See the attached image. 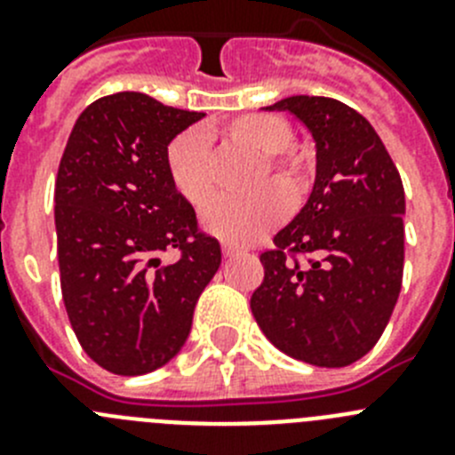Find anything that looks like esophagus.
<instances>
[{"label": "esophagus", "mask_w": 455, "mask_h": 455, "mask_svg": "<svg viewBox=\"0 0 455 455\" xmlns=\"http://www.w3.org/2000/svg\"><path fill=\"white\" fill-rule=\"evenodd\" d=\"M239 252H241V248L232 246V243H223V255L225 257H235V255H239Z\"/></svg>", "instance_id": "obj_1"}]
</instances>
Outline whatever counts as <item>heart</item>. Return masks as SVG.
I'll return each instance as SVG.
<instances>
[{
	"label": "heart",
	"mask_w": 455,
	"mask_h": 455,
	"mask_svg": "<svg viewBox=\"0 0 455 455\" xmlns=\"http://www.w3.org/2000/svg\"><path fill=\"white\" fill-rule=\"evenodd\" d=\"M220 136L230 146L259 155L251 187L263 188L248 198H216L203 212L209 235L241 246L283 220L287 196L291 200L303 198L312 184V162L300 148L291 146L293 130L283 116H236L223 124ZM166 171L175 191L193 207L204 204L214 193L209 143L200 132H184L168 143Z\"/></svg>",
	"instance_id": "heart-1"
}]
</instances>
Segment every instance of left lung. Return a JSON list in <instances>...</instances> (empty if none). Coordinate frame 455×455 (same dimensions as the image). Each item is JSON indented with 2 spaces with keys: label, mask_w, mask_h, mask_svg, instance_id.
Here are the masks:
<instances>
[{
  "label": "left lung",
  "mask_w": 455,
  "mask_h": 455,
  "mask_svg": "<svg viewBox=\"0 0 455 455\" xmlns=\"http://www.w3.org/2000/svg\"><path fill=\"white\" fill-rule=\"evenodd\" d=\"M316 146L307 203L259 255L252 316L273 347L315 367H348L383 335L403 280L405 193L369 120L339 100L293 95ZM306 257V262L299 259Z\"/></svg>",
  "instance_id": "1"
}]
</instances>
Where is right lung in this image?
<instances>
[{
  "label": "right lung",
  "mask_w": 455,
  "mask_h": 455,
  "mask_svg": "<svg viewBox=\"0 0 455 455\" xmlns=\"http://www.w3.org/2000/svg\"><path fill=\"white\" fill-rule=\"evenodd\" d=\"M204 114L116 92L88 104L59 164L54 223L68 319L92 363L140 376L184 347L220 246L175 191L166 150ZM175 247L180 257L161 264Z\"/></svg>",
  "instance_id": "add662e5"
}]
</instances>
